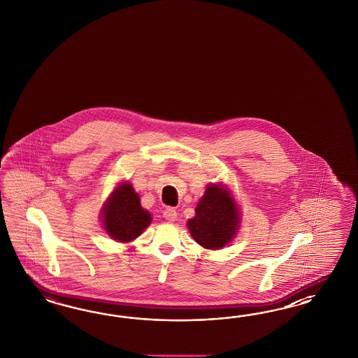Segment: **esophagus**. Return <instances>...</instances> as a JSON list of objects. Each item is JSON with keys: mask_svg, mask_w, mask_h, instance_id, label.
I'll return each mask as SVG.
<instances>
[{"mask_svg": "<svg viewBox=\"0 0 358 358\" xmlns=\"http://www.w3.org/2000/svg\"><path fill=\"white\" fill-rule=\"evenodd\" d=\"M163 215L166 220L174 222V220L177 219V210H176L174 207H166V208L164 210Z\"/></svg>", "mask_w": 358, "mask_h": 358, "instance_id": "esophagus-1", "label": "esophagus"}]
</instances>
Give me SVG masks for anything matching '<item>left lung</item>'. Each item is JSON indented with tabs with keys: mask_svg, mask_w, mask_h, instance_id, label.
Wrapping results in <instances>:
<instances>
[{
	"mask_svg": "<svg viewBox=\"0 0 358 358\" xmlns=\"http://www.w3.org/2000/svg\"><path fill=\"white\" fill-rule=\"evenodd\" d=\"M240 211L232 194L222 184L207 186L195 207L187 228L195 241L206 250H222L238 231Z\"/></svg>",
	"mask_w": 358,
	"mask_h": 358,
	"instance_id": "left-lung-1",
	"label": "left lung"
}]
</instances>
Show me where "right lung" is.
Segmentation results:
<instances>
[{
	"instance_id": "1",
	"label": "right lung",
	"mask_w": 358,
	"mask_h": 358,
	"mask_svg": "<svg viewBox=\"0 0 358 358\" xmlns=\"http://www.w3.org/2000/svg\"><path fill=\"white\" fill-rule=\"evenodd\" d=\"M102 222L108 236L129 243L151 224V214L141 206L139 194L130 182H123L108 196L102 207Z\"/></svg>"
}]
</instances>
